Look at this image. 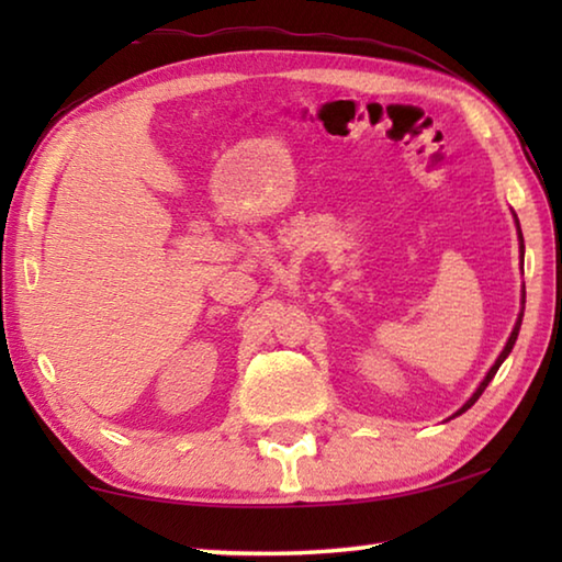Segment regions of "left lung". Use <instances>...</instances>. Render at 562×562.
Wrapping results in <instances>:
<instances>
[{
    "label": "left lung",
    "mask_w": 562,
    "mask_h": 562,
    "mask_svg": "<svg viewBox=\"0 0 562 562\" xmlns=\"http://www.w3.org/2000/svg\"><path fill=\"white\" fill-rule=\"evenodd\" d=\"M513 221H516V227H518V240H520V262H522V252H526V247H522V233H520V223H518V215H516V213H513ZM522 310H526V290H522ZM522 310H520V315H518V319H516V327H513L510 337H508V341H506V347H503V351H501V355H498V359L493 361V367L488 369V374L483 376V382L479 384V389H475V392L471 394L469 402H465V404H463V406L459 408V412H456L453 416H461L463 412H469V408H471L475 402H479V396H481L483 392H486V386L491 384V379L496 376V372H498V369H501V364H503V361H506V357L510 355L513 345H516V339H518V331H520V322H522ZM453 416H451V418H453ZM446 422H449V418H446Z\"/></svg>",
    "instance_id": "8db88e82"
}]
</instances>
